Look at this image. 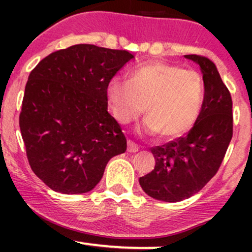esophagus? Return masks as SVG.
<instances>
[{
	"label": "esophagus",
	"mask_w": 252,
	"mask_h": 252,
	"mask_svg": "<svg viewBox=\"0 0 252 252\" xmlns=\"http://www.w3.org/2000/svg\"><path fill=\"white\" fill-rule=\"evenodd\" d=\"M128 152L129 153H136L138 152V146L136 143L132 142V141H128Z\"/></svg>",
	"instance_id": "34e87169"
}]
</instances>
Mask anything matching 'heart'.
<instances>
[{"mask_svg":"<svg viewBox=\"0 0 252 252\" xmlns=\"http://www.w3.org/2000/svg\"><path fill=\"white\" fill-rule=\"evenodd\" d=\"M205 98L201 74L161 60L143 63L129 72L128 82L115 77L108 84L112 115L128 124L146 115L141 126L164 138L185 135L198 121Z\"/></svg>","mask_w":252,"mask_h":252,"instance_id":"1","label":"heart"}]
</instances>
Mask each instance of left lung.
I'll return each mask as SVG.
<instances>
[{
  "label": "left lung",
  "mask_w": 252,
  "mask_h": 252,
  "mask_svg": "<svg viewBox=\"0 0 252 252\" xmlns=\"http://www.w3.org/2000/svg\"><path fill=\"white\" fill-rule=\"evenodd\" d=\"M185 57L201 68L205 98L200 116L187 135L150 149L155 168L140 178L147 194L167 202L194 195L216 175L233 132L232 99L216 65L206 57Z\"/></svg>",
  "instance_id": "left-lung-1"
}]
</instances>
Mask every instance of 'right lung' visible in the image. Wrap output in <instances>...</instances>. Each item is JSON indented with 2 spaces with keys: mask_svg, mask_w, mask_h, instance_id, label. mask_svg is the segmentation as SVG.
<instances>
[{
  "mask_svg": "<svg viewBox=\"0 0 252 252\" xmlns=\"http://www.w3.org/2000/svg\"><path fill=\"white\" fill-rule=\"evenodd\" d=\"M132 58L128 51L80 43L53 52L31 72L20 130L32 170L51 189L90 192L110 158L126 150L108 112V84Z\"/></svg>",
  "mask_w": 252,
  "mask_h": 252,
  "instance_id": "1",
  "label": "right lung"
}]
</instances>
